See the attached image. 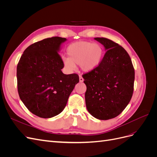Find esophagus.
Listing matches in <instances>:
<instances>
[{"label":"esophagus","instance_id":"obj_1","mask_svg":"<svg viewBox=\"0 0 157 157\" xmlns=\"http://www.w3.org/2000/svg\"><path fill=\"white\" fill-rule=\"evenodd\" d=\"M84 81V78H82V76H80L79 77V82H82Z\"/></svg>","mask_w":157,"mask_h":157}]
</instances>
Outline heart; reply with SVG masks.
<instances>
[{
	"label": "heart",
	"instance_id": "1",
	"mask_svg": "<svg viewBox=\"0 0 157 157\" xmlns=\"http://www.w3.org/2000/svg\"><path fill=\"white\" fill-rule=\"evenodd\" d=\"M69 58H63L64 65L69 70L75 68V64L80 65L84 71L90 72L101 63L103 50L100 45L91 42L80 41L69 46L67 50Z\"/></svg>",
	"mask_w": 157,
	"mask_h": 157
}]
</instances>
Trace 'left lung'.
<instances>
[{
    "instance_id": "obj_1",
    "label": "left lung",
    "mask_w": 157,
    "mask_h": 157,
    "mask_svg": "<svg viewBox=\"0 0 157 157\" xmlns=\"http://www.w3.org/2000/svg\"><path fill=\"white\" fill-rule=\"evenodd\" d=\"M106 51L97 68L83 75L88 111L99 120L117 117L126 107L134 91V69L127 52L106 38H94Z\"/></svg>"
}]
</instances>
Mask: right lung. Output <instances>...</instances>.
I'll return each instance as SVG.
<instances>
[{
    "mask_svg": "<svg viewBox=\"0 0 157 157\" xmlns=\"http://www.w3.org/2000/svg\"><path fill=\"white\" fill-rule=\"evenodd\" d=\"M65 38H48L30 45L17 66V90L21 100L33 114L48 118L63 111L75 85L77 74H63L58 52Z\"/></svg>",
    "mask_w": 157,
    "mask_h": 157,
    "instance_id": "add662e5",
    "label": "right lung"
}]
</instances>
